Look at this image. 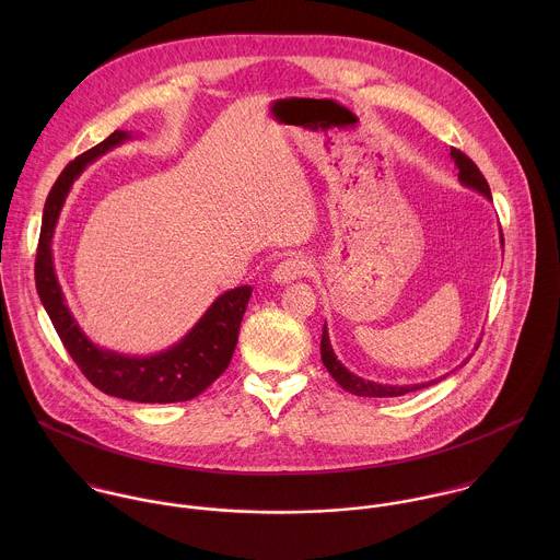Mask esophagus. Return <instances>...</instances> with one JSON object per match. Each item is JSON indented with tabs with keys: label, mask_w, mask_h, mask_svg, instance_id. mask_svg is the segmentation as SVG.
I'll use <instances>...</instances> for the list:
<instances>
[{
	"label": "esophagus",
	"mask_w": 560,
	"mask_h": 560,
	"mask_svg": "<svg viewBox=\"0 0 560 560\" xmlns=\"http://www.w3.org/2000/svg\"><path fill=\"white\" fill-rule=\"evenodd\" d=\"M311 271V260L304 258V256H291V258H284L282 262L276 265L271 278L273 282L278 284H289L302 276H306Z\"/></svg>",
	"instance_id": "1"
}]
</instances>
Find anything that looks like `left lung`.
<instances>
[{"instance_id":"1","label":"left lung","mask_w":560,"mask_h":560,"mask_svg":"<svg viewBox=\"0 0 560 560\" xmlns=\"http://www.w3.org/2000/svg\"><path fill=\"white\" fill-rule=\"evenodd\" d=\"M451 158L455 160V165H457V170H459L457 176H459L462 185H464V187H470V189H475V191H479L487 200H491L489 185H487L485 176L480 174L477 163L470 160L468 155H464L462 151H457V149H451ZM500 245L504 247L502 231H500ZM320 360H323L325 369L329 371V375L336 380V384H338L342 390H347V393H351V395H355V397H377V399H382V397H402V395H407V393H413V390L427 388V386H431V384H438V382L446 380L451 373H455L457 369H462V366L468 362V360H464V364H459V366L453 369L451 373H446V375H442V377H438V380L424 382V384H409V386L377 384V382L364 380V377L351 373L347 366H342V362L336 358V353H334V349H331V342H329V334H327V325H325V323H323V336H320Z\"/></svg>"}]
</instances>
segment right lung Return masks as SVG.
Wrapping results in <instances>:
<instances>
[{"mask_svg": "<svg viewBox=\"0 0 560 560\" xmlns=\"http://www.w3.org/2000/svg\"><path fill=\"white\" fill-rule=\"evenodd\" d=\"M131 140L129 131H114L107 140L71 161L51 187L40 240L36 249V291L67 351L92 386L118 399L136 402H176L198 397L231 364L237 347L241 319L252 295V287H237L222 293L198 323L172 347L155 355H125L94 345L67 306L56 276L51 240L67 196L83 167L114 147Z\"/></svg>", "mask_w": 560, "mask_h": 560, "instance_id": "obj_1", "label": "right lung"}]
</instances>
